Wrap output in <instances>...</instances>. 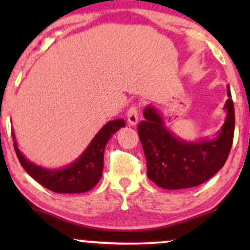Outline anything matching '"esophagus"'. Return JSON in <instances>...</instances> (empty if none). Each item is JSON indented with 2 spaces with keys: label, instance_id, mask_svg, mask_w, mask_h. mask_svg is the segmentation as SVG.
Returning a JSON list of instances; mask_svg holds the SVG:
<instances>
[{
  "label": "esophagus",
  "instance_id": "34e87169",
  "mask_svg": "<svg viewBox=\"0 0 250 250\" xmlns=\"http://www.w3.org/2000/svg\"><path fill=\"white\" fill-rule=\"evenodd\" d=\"M127 119L128 123L130 125H137V122H139V108H137L136 105H131V107L128 109Z\"/></svg>",
  "mask_w": 250,
  "mask_h": 250
}]
</instances>
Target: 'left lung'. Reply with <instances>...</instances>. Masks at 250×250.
I'll return each instance as SVG.
<instances>
[{"instance_id":"1","label":"left lung","mask_w":250,"mask_h":250,"mask_svg":"<svg viewBox=\"0 0 250 250\" xmlns=\"http://www.w3.org/2000/svg\"><path fill=\"white\" fill-rule=\"evenodd\" d=\"M226 121L213 140L187 142L166 127L162 116L150 105L145 108V120L137 127L147 161L149 180L165 189L196 187L223 167L231 149L235 111L230 88L227 87Z\"/></svg>"}]
</instances>
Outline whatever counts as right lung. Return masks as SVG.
<instances>
[{
  "label": "right lung",
  "instance_id": "add662e5",
  "mask_svg": "<svg viewBox=\"0 0 250 250\" xmlns=\"http://www.w3.org/2000/svg\"><path fill=\"white\" fill-rule=\"evenodd\" d=\"M125 125V122L122 119L105 123L81 156L68 167L61 169H45L34 165L17 148L15 135L14 133H11V135L17 159L24 170L34 180L54 193L76 194L84 193L95 187L102 176L105 146L110 137Z\"/></svg>",
  "mask_w": 250,
  "mask_h": 250
}]
</instances>
